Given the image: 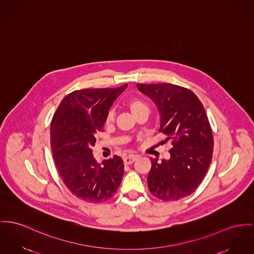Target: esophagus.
<instances>
[{
	"instance_id": "34e87169",
	"label": "esophagus",
	"mask_w": 254,
	"mask_h": 254,
	"mask_svg": "<svg viewBox=\"0 0 254 254\" xmlns=\"http://www.w3.org/2000/svg\"><path fill=\"white\" fill-rule=\"evenodd\" d=\"M137 157H138L137 155H129V156L123 158V162L125 165H131L137 159Z\"/></svg>"
}]
</instances>
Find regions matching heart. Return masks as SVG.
<instances>
[{
	"label": "heart",
	"instance_id": "heart-1",
	"mask_svg": "<svg viewBox=\"0 0 254 254\" xmlns=\"http://www.w3.org/2000/svg\"><path fill=\"white\" fill-rule=\"evenodd\" d=\"M127 106H128L129 110L131 111V113L135 117L136 115H138L139 113H141V112H148L147 104L144 103L142 100L138 99V98H131V99H129L128 102H127ZM114 120H115V111L113 109H111L108 112V114H107V117H106V119H105V123L107 125H110V124H112L114 122Z\"/></svg>",
	"mask_w": 254,
	"mask_h": 254
}]
</instances>
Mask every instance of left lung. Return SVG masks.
Listing matches in <instances>:
<instances>
[{"instance_id":"1","label":"left lung","mask_w":254,"mask_h":254,"mask_svg":"<svg viewBox=\"0 0 254 254\" xmlns=\"http://www.w3.org/2000/svg\"><path fill=\"white\" fill-rule=\"evenodd\" d=\"M160 113L159 132L171 141L170 158L151 159L147 176L154 196L177 200L193 192L202 182L212 161L214 138L205 109L190 89L172 84L136 85Z\"/></svg>"}]
</instances>
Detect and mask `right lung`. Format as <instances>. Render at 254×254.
<instances>
[{
  "mask_svg": "<svg viewBox=\"0 0 254 254\" xmlns=\"http://www.w3.org/2000/svg\"><path fill=\"white\" fill-rule=\"evenodd\" d=\"M126 87L75 90L63 99L52 119L51 149L57 169L72 194L86 202L112 198L121 183L122 159L114 156L99 164L91 148L109 110Z\"/></svg>",
  "mask_w": 254,
  "mask_h": 254,
  "instance_id": "1",
  "label": "right lung"
}]
</instances>
